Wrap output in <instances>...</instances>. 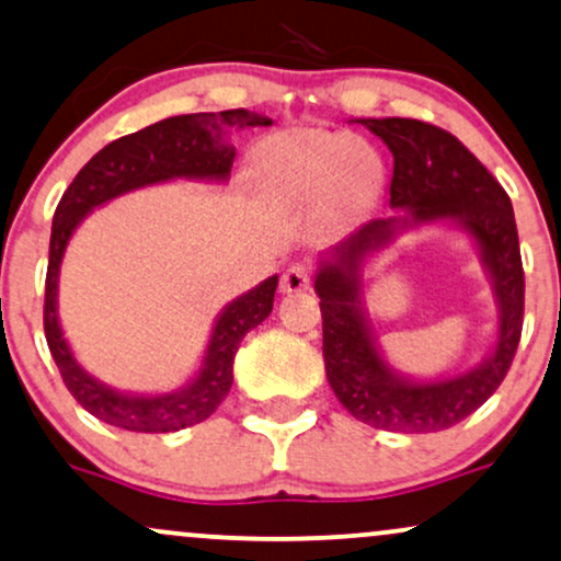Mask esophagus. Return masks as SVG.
<instances>
[{
  "mask_svg": "<svg viewBox=\"0 0 561 561\" xmlns=\"http://www.w3.org/2000/svg\"><path fill=\"white\" fill-rule=\"evenodd\" d=\"M310 287V268L302 266V263H293L285 274H282V285L279 289L285 295H295L302 293V289Z\"/></svg>",
  "mask_w": 561,
  "mask_h": 561,
  "instance_id": "esophagus-1",
  "label": "esophagus"
}]
</instances>
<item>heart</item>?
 <instances>
[{"label":"heart","instance_id":"obj_1","mask_svg":"<svg viewBox=\"0 0 561 561\" xmlns=\"http://www.w3.org/2000/svg\"><path fill=\"white\" fill-rule=\"evenodd\" d=\"M259 164L268 185L293 204L336 198L345 206H357L381 178V161L370 148L319 130H293L268 140Z\"/></svg>","mask_w":561,"mask_h":561}]
</instances>
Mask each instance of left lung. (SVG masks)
<instances>
[{
  "label": "left lung",
  "mask_w": 561,
  "mask_h": 561,
  "mask_svg": "<svg viewBox=\"0 0 561 561\" xmlns=\"http://www.w3.org/2000/svg\"><path fill=\"white\" fill-rule=\"evenodd\" d=\"M394 157L389 208L319 255L313 289L321 298L323 363L336 400L381 431L431 434L476 413L504 381L523 332L525 276L510 195L455 135L421 119L360 117ZM460 228L477 248L497 302L490 353L473 369L421 380L382 355L362 295V274L404 231Z\"/></svg>",
  "instance_id": "left-lung-1"
}]
</instances>
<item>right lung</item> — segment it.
Masks as SVG:
<instances>
[{"mask_svg": "<svg viewBox=\"0 0 561 561\" xmlns=\"http://www.w3.org/2000/svg\"><path fill=\"white\" fill-rule=\"evenodd\" d=\"M266 125H272L266 114L248 110L180 114V117L161 119L157 125H148L101 148L65 191L51 221L44 332L65 387L70 389L80 408L96 415L99 421L125 431H138V434H172V431L206 421L229 394L234 353L242 336L272 313L279 276H268L221 308V313L214 319L201 366L182 387L159 391V394L123 391L88 374L62 332L59 268H62L72 234L83 225L85 216L93 214V208L106 206L125 193L174 180L225 185L232 172L234 153H238L229 144V133Z\"/></svg>", "mask_w": 561, "mask_h": 561, "instance_id": "add662e5", "label": "right lung"}]
</instances>
